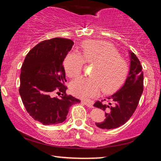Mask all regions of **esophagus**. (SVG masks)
Here are the masks:
<instances>
[{
    "instance_id": "1",
    "label": "esophagus",
    "mask_w": 161,
    "mask_h": 161,
    "mask_svg": "<svg viewBox=\"0 0 161 161\" xmlns=\"http://www.w3.org/2000/svg\"><path fill=\"white\" fill-rule=\"evenodd\" d=\"M82 103L84 104H85L86 107H88L89 108H93L94 106H93V103H91V102H82Z\"/></svg>"
}]
</instances>
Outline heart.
I'll list each match as a JSON object with an SVG mask.
<instances>
[{"label": "heart", "instance_id": "1", "mask_svg": "<svg viewBox=\"0 0 161 161\" xmlns=\"http://www.w3.org/2000/svg\"><path fill=\"white\" fill-rule=\"evenodd\" d=\"M81 54L78 51L67 54L64 62L67 75L78 77L81 73L84 61L94 64L92 77H80L72 81L70 90L73 95L87 99L103 93H110L123 82L128 72L126 62L119 56L116 48L110 43L99 40L84 42Z\"/></svg>", "mask_w": 161, "mask_h": 161}]
</instances>
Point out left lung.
I'll return each instance as SVG.
<instances>
[{
    "label": "left lung",
    "mask_w": 161,
    "mask_h": 161,
    "mask_svg": "<svg viewBox=\"0 0 161 161\" xmlns=\"http://www.w3.org/2000/svg\"><path fill=\"white\" fill-rule=\"evenodd\" d=\"M129 53L130 70L124 86L107 99L97 101L94 104L106 111L104 121L96 123L100 129H113L122 126L129 121L138 107L143 91V73L139 59L132 52Z\"/></svg>",
    "instance_id": "1"
}]
</instances>
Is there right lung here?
I'll return each instance as SVG.
<instances>
[{
  "instance_id": "obj_1",
  "label": "right lung",
  "mask_w": 161,
  "mask_h": 161,
  "mask_svg": "<svg viewBox=\"0 0 161 161\" xmlns=\"http://www.w3.org/2000/svg\"><path fill=\"white\" fill-rule=\"evenodd\" d=\"M74 42L55 37L35 46L21 67L19 93L28 113L43 125L62 123L71 106L80 100L66 94L65 71L62 65ZM54 92L61 94L54 97Z\"/></svg>"
}]
</instances>
